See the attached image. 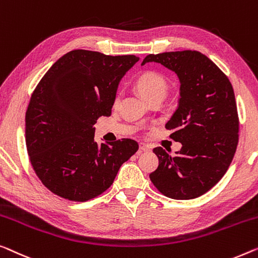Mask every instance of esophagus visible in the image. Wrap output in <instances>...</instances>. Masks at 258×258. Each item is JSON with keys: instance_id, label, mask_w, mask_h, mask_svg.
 <instances>
[{"instance_id": "34e87169", "label": "esophagus", "mask_w": 258, "mask_h": 258, "mask_svg": "<svg viewBox=\"0 0 258 258\" xmlns=\"http://www.w3.org/2000/svg\"><path fill=\"white\" fill-rule=\"evenodd\" d=\"M140 151L141 152H149L151 151V147L146 144H140Z\"/></svg>"}]
</instances>
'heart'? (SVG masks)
<instances>
[{
  "label": "heart",
  "mask_w": 258,
  "mask_h": 258,
  "mask_svg": "<svg viewBox=\"0 0 258 258\" xmlns=\"http://www.w3.org/2000/svg\"><path fill=\"white\" fill-rule=\"evenodd\" d=\"M137 88L147 99L155 96H164L168 89V82L163 75L156 72H146L137 80Z\"/></svg>",
  "instance_id": "heart-1"
}]
</instances>
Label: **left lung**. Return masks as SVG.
<instances>
[{"mask_svg":"<svg viewBox=\"0 0 258 258\" xmlns=\"http://www.w3.org/2000/svg\"><path fill=\"white\" fill-rule=\"evenodd\" d=\"M161 63L178 76V106L166 124L182 144L175 156L156 147L159 167L149 175L161 194L194 199L206 194L226 174L239 142L235 95L227 76L197 51L149 54L142 61Z\"/></svg>","mask_w":258,"mask_h":258,"instance_id":"obj_1","label":"left lung"}]
</instances>
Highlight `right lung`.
<instances>
[{
    "label": "right lung",
    "instance_id": "right-lung-1",
    "mask_svg": "<svg viewBox=\"0 0 258 258\" xmlns=\"http://www.w3.org/2000/svg\"><path fill=\"white\" fill-rule=\"evenodd\" d=\"M139 61L74 49L53 63L31 96L25 114L31 164L49 191L86 202L109 189L139 146L95 141L96 120L111 114L120 80Z\"/></svg>",
    "mask_w": 258,
    "mask_h": 258
}]
</instances>
